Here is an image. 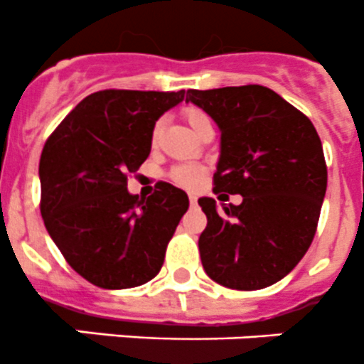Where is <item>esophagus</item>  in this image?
<instances>
[{
    "label": "esophagus",
    "mask_w": 364,
    "mask_h": 364,
    "mask_svg": "<svg viewBox=\"0 0 364 364\" xmlns=\"http://www.w3.org/2000/svg\"><path fill=\"white\" fill-rule=\"evenodd\" d=\"M196 200H198V196L195 193H189V202H191V205H196Z\"/></svg>",
    "instance_id": "obj_1"
}]
</instances>
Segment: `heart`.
<instances>
[{"label": "heart", "instance_id": "obj_1", "mask_svg": "<svg viewBox=\"0 0 364 364\" xmlns=\"http://www.w3.org/2000/svg\"><path fill=\"white\" fill-rule=\"evenodd\" d=\"M184 117L188 119L189 126H191L195 132L202 122H205L209 119V117L198 108H186ZM160 124H162V122L159 121L155 126H153V132H151L153 142H156V139H159ZM169 176H171V180L175 182V184L182 186V188H196V186L200 184L202 176H204V168H200L198 164H178L171 169Z\"/></svg>", "mask_w": 364, "mask_h": 364}]
</instances>
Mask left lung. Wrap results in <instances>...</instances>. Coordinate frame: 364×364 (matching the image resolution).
I'll use <instances>...</instances> for the list:
<instances>
[{"label":"left lung","mask_w":364,"mask_h":364,"mask_svg":"<svg viewBox=\"0 0 364 364\" xmlns=\"http://www.w3.org/2000/svg\"><path fill=\"white\" fill-rule=\"evenodd\" d=\"M186 102L218 124L215 193L242 195L216 211L198 200L208 228L200 258L213 282L258 291L285 278L311 247L326 191V164L314 124L271 88L259 85L188 90ZM223 196V195H222Z\"/></svg>","instance_id":"8db88e82"}]
</instances>
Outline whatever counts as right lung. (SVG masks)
I'll return each instance as SVG.
<instances>
[{
	"mask_svg": "<svg viewBox=\"0 0 364 364\" xmlns=\"http://www.w3.org/2000/svg\"><path fill=\"white\" fill-rule=\"evenodd\" d=\"M184 93L95 92L45 142V228L73 271L101 289H132L155 278L188 211V195L168 182H159L148 198L128 193V176L151 151L153 126Z\"/></svg>",
	"mask_w": 364,
	"mask_h": 364,
	"instance_id": "add662e5",
	"label": "right lung"
}]
</instances>
